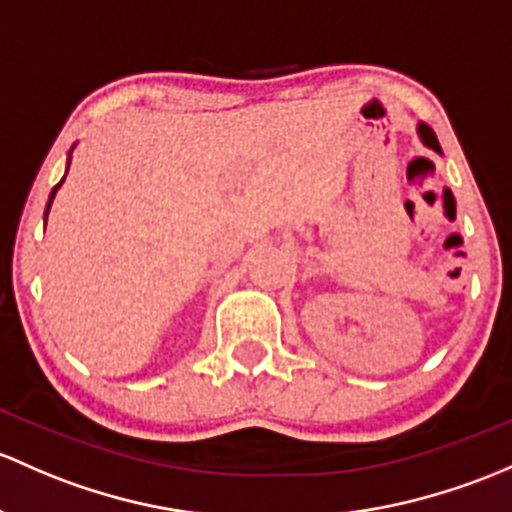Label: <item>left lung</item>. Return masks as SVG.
Segmentation results:
<instances>
[{"mask_svg":"<svg viewBox=\"0 0 512 512\" xmlns=\"http://www.w3.org/2000/svg\"><path fill=\"white\" fill-rule=\"evenodd\" d=\"M417 132H419V139H422V142H424V147L434 149V152L441 154V147H439V142H437V134H434L432 127L424 125V122H419Z\"/></svg>","mask_w":512,"mask_h":512,"instance_id":"8db88e82","label":"left lung"}]
</instances>
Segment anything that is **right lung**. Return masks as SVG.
<instances>
[{
  "mask_svg": "<svg viewBox=\"0 0 512 512\" xmlns=\"http://www.w3.org/2000/svg\"><path fill=\"white\" fill-rule=\"evenodd\" d=\"M73 147H75V144H73ZM73 147H71V152H73ZM71 152H68V166H71ZM63 181H66V176H63V179H61V184L53 186L51 196H48V203H46V215H48V211H51V203H53V198H56V191H58V188L63 186Z\"/></svg>",
  "mask_w": 512,
  "mask_h": 512,
  "instance_id": "1",
  "label": "right lung"
}]
</instances>
